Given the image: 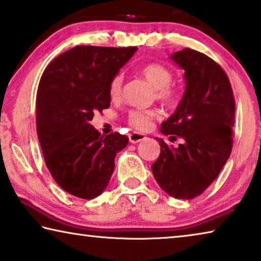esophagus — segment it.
Wrapping results in <instances>:
<instances>
[{
  "instance_id": "esophagus-1",
  "label": "esophagus",
  "mask_w": 261,
  "mask_h": 261,
  "mask_svg": "<svg viewBox=\"0 0 261 261\" xmlns=\"http://www.w3.org/2000/svg\"><path fill=\"white\" fill-rule=\"evenodd\" d=\"M144 138H145V135L139 134V132H132V134L129 135L130 143H132V144H136V143H138V142H142Z\"/></svg>"
}]
</instances>
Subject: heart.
<instances>
[{"mask_svg": "<svg viewBox=\"0 0 261 261\" xmlns=\"http://www.w3.org/2000/svg\"><path fill=\"white\" fill-rule=\"evenodd\" d=\"M142 76L154 88L155 98L163 104L171 106L180 97V90L172 83L173 72L169 67L162 63H147L141 69ZM123 75L118 73L111 80L109 93L112 99H117L122 92ZM159 117L157 110H132L127 116V122L138 130H147L152 125L153 120Z\"/></svg>", "mask_w": 261, "mask_h": 261, "instance_id": "heart-1", "label": "heart"}]
</instances>
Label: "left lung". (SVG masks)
<instances>
[{
  "instance_id": "8db88e82",
  "label": "left lung",
  "mask_w": 261,
  "mask_h": 261,
  "mask_svg": "<svg viewBox=\"0 0 261 261\" xmlns=\"http://www.w3.org/2000/svg\"><path fill=\"white\" fill-rule=\"evenodd\" d=\"M171 58L184 69L186 89L161 132L184 143L173 147L155 138L161 154L151 169L166 193L193 199L212 184L230 157L236 102L226 72L212 58L190 48Z\"/></svg>"
}]
</instances>
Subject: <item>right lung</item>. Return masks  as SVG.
Listing matches in <instances>:
<instances>
[{
  "label": "right lung",
  "mask_w": 261,
  "mask_h": 261,
  "mask_svg": "<svg viewBox=\"0 0 261 261\" xmlns=\"http://www.w3.org/2000/svg\"><path fill=\"white\" fill-rule=\"evenodd\" d=\"M137 48L77 45L50 62L36 96V129L46 168L72 196H99L127 145L118 132L102 136L90 124L110 107L109 85Z\"/></svg>",
  "instance_id": "right-lung-1"
}]
</instances>
